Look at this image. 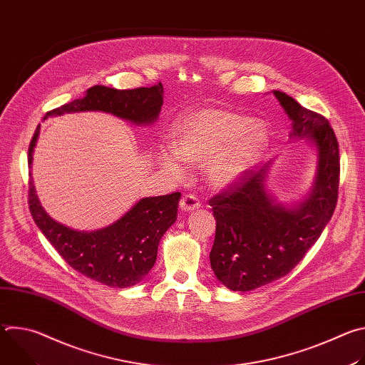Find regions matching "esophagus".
<instances>
[{
    "mask_svg": "<svg viewBox=\"0 0 365 365\" xmlns=\"http://www.w3.org/2000/svg\"><path fill=\"white\" fill-rule=\"evenodd\" d=\"M200 205H202V202H200V200L196 197V195H193V193L183 195L182 199H180V210L185 211V212L199 210Z\"/></svg>",
    "mask_w": 365,
    "mask_h": 365,
    "instance_id": "34e87169",
    "label": "esophagus"
}]
</instances>
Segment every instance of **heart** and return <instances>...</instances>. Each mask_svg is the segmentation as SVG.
I'll return each instance as SVG.
<instances>
[{
    "instance_id": "heart-1",
    "label": "heart",
    "mask_w": 365,
    "mask_h": 365,
    "mask_svg": "<svg viewBox=\"0 0 365 365\" xmlns=\"http://www.w3.org/2000/svg\"><path fill=\"white\" fill-rule=\"evenodd\" d=\"M267 141L266 128L242 114L206 108L182 118L176 125L175 150H163L160 163L173 176H183L182 160L203 165L215 186L234 182L257 159Z\"/></svg>"
}]
</instances>
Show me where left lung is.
Returning <instances> with one entry per match:
<instances>
[{
	"mask_svg": "<svg viewBox=\"0 0 365 365\" xmlns=\"http://www.w3.org/2000/svg\"><path fill=\"white\" fill-rule=\"evenodd\" d=\"M273 93L293 121L290 135H307L317 144L318 175L314 192L293 211L267 193L269 165L242 172L210 199L217 220L211 267L234 292L254 290L290 273L321 237L338 202L339 145L331 124L284 92Z\"/></svg>",
	"mask_w": 365,
	"mask_h": 365,
	"instance_id": "obj_1",
	"label": "left lung"
}]
</instances>
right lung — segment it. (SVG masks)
<instances>
[{"label":"right lung","mask_w":365,"mask_h":365,"mask_svg":"<svg viewBox=\"0 0 365 365\" xmlns=\"http://www.w3.org/2000/svg\"><path fill=\"white\" fill-rule=\"evenodd\" d=\"M163 106V85L115 89L92 86L85 98L47 113L61 115L75 111H106L133 123H151ZM37 125L29 145V166L38 137ZM180 193L141 199L114 225L95 232L71 230L51 220L38 203L33 180L29 182L31 217L65 262L81 274L111 287H130L141 282L155 263L163 234L176 221Z\"/></svg>","instance_id":"obj_1"}]
</instances>
